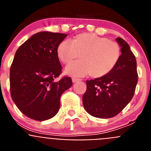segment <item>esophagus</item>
I'll use <instances>...</instances> for the list:
<instances>
[{
    "label": "esophagus",
    "instance_id": "esophagus-1",
    "mask_svg": "<svg viewBox=\"0 0 151 151\" xmlns=\"http://www.w3.org/2000/svg\"><path fill=\"white\" fill-rule=\"evenodd\" d=\"M72 80H73V82H78V81H81V79H80V78H76V77H73V78H72Z\"/></svg>",
    "mask_w": 151,
    "mask_h": 151
}]
</instances>
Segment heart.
Here are the masks:
<instances>
[{
  "mask_svg": "<svg viewBox=\"0 0 151 151\" xmlns=\"http://www.w3.org/2000/svg\"><path fill=\"white\" fill-rule=\"evenodd\" d=\"M57 56L68 64L78 57L81 60L66 66V73L82 76L90 74L101 78L113 70L121 56L118 42L91 33H81L69 40L61 41L57 47Z\"/></svg>",
  "mask_w": 151,
  "mask_h": 151,
  "instance_id": "heart-1",
  "label": "heart"
}]
</instances>
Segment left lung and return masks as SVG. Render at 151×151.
<instances>
[{
	"mask_svg": "<svg viewBox=\"0 0 151 151\" xmlns=\"http://www.w3.org/2000/svg\"><path fill=\"white\" fill-rule=\"evenodd\" d=\"M116 41L121 46L122 54L116 67L105 76L86 81L83 106L90 115L97 118H111L120 113L132 99L138 82L134 54L125 40L117 38Z\"/></svg>",
	"mask_w": 151,
	"mask_h": 151,
	"instance_id": "left-lung-1",
	"label": "left lung"
}]
</instances>
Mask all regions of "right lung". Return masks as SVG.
<instances>
[{
    "label": "right lung",
    "mask_w": 151,
    "mask_h": 151,
    "mask_svg": "<svg viewBox=\"0 0 151 151\" xmlns=\"http://www.w3.org/2000/svg\"><path fill=\"white\" fill-rule=\"evenodd\" d=\"M66 36L38 32L16 52L10 71V94L29 118L45 121L54 117L60 110L61 95L73 85L69 76L57 80L62 73L57 47Z\"/></svg>",
    "instance_id": "add662e5"
}]
</instances>
